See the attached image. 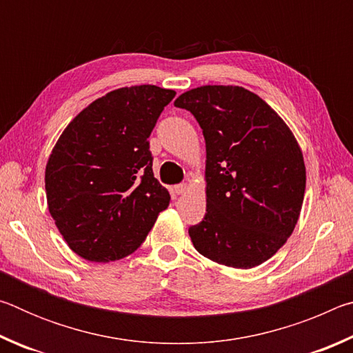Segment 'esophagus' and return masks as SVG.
I'll return each instance as SVG.
<instances>
[{
    "label": "esophagus",
    "mask_w": 353,
    "mask_h": 353,
    "mask_svg": "<svg viewBox=\"0 0 353 353\" xmlns=\"http://www.w3.org/2000/svg\"><path fill=\"white\" fill-rule=\"evenodd\" d=\"M172 191H174L176 194H183L185 191H187V183H179L172 187Z\"/></svg>",
    "instance_id": "obj_1"
}]
</instances>
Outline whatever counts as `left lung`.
<instances>
[{
	"label": "left lung",
	"instance_id": "left-lung-1",
	"mask_svg": "<svg viewBox=\"0 0 353 353\" xmlns=\"http://www.w3.org/2000/svg\"><path fill=\"white\" fill-rule=\"evenodd\" d=\"M205 139L207 213L188 234L219 265L249 270L270 260L297 224L305 163L294 135L259 94L204 85L174 101Z\"/></svg>",
	"mask_w": 353,
	"mask_h": 353
}]
</instances>
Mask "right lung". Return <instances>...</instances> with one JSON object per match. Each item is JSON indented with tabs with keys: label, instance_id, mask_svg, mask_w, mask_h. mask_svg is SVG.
I'll return each instance as SVG.
<instances>
[{
	"label": "right lung",
	"instance_id": "add662e5",
	"mask_svg": "<svg viewBox=\"0 0 353 353\" xmlns=\"http://www.w3.org/2000/svg\"><path fill=\"white\" fill-rule=\"evenodd\" d=\"M176 97L155 85L123 87L85 107L48 159V208L70 249L88 261L123 259L141 246L168 190L152 172L149 135Z\"/></svg>",
	"mask_w": 353,
	"mask_h": 353
}]
</instances>
